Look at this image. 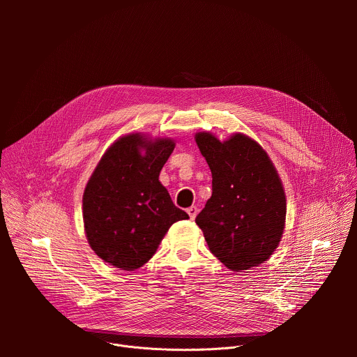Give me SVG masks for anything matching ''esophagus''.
Masks as SVG:
<instances>
[{
  "label": "esophagus",
  "instance_id": "1",
  "mask_svg": "<svg viewBox=\"0 0 357 357\" xmlns=\"http://www.w3.org/2000/svg\"><path fill=\"white\" fill-rule=\"evenodd\" d=\"M186 212H188L189 218L193 220V219L196 218V215H197V212H199V211H197V208H196V206H190V208H189Z\"/></svg>",
  "mask_w": 357,
  "mask_h": 357
}]
</instances>
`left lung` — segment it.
I'll return each mask as SVG.
<instances>
[{"label":"left lung","mask_w":357,"mask_h":357,"mask_svg":"<svg viewBox=\"0 0 357 357\" xmlns=\"http://www.w3.org/2000/svg\"><path fill=\"white\" fill-rule=\"evenodd\" d=\"M212 172V196L196 216L215 256L233 271L267 261L285 229L287 199L281 178L266 149L243 132L220 141L195 134Z\"/></svg>","instance_id":"1"}]
</instances>
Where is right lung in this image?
I'll use <instances>...</instances> for the list:
<instances>
[{
  "instance_id": "right-lung-1",
  "label": "right lung",
  "mask_w": 357,
  "mask_h": 357,
  "mask_svg": "<svg viewBox=\"0 0 357 357\" xmlns=\"http://www.w3.org/2000/svg\"><path fill=\"white\" fill-rule=\"evenodd\" d=\"M175 148L172 138L130 132L100 158L83 193V223L91 250L105 263L134 271L154 254L169 227L189 219L160 182Z\"/></svg>"
}]
</instances>
